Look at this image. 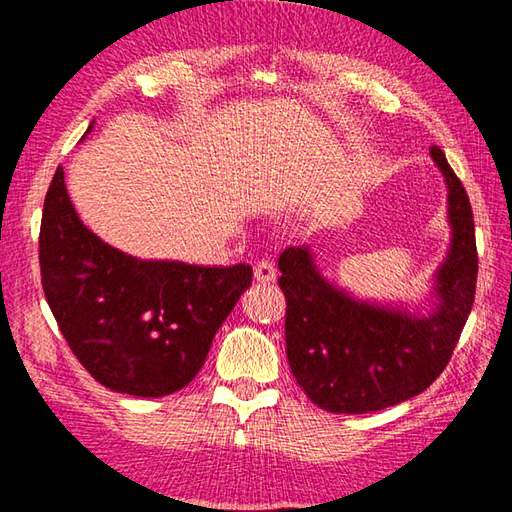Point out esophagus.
<instances>
[{
	"instance_id": "34e87169",
	"label": "esophagus",
	"mask_w": 512,
	"mask_h": 512,
	"mask_svg": "<svg viewBox=\"0 0 512 512\" xmlns=\"http://www.w3.org/2000/svg\"><path fill=\"white\" fill-rule=\"evenodd\" d=\"M277 277V270L273 259H259L255 264V279L262 281V284H268V281H275Z\"/></svg>"
}]
</instances>
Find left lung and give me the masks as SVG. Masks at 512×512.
<instances>
[{"label": "left lung", "instance_id": "8db88e82", "mask_svg": "<svg viewBox=\"0 0 512 512\" xmlns=\"http://www.w3.org/2000/svg\"><path fill=\"white\" fill-rule=\"evenodd\" d=\"M431 158L447 178L453 244L438 273L440 308L429 317L374 308L321 279L308 248L279 255L286 297V354L299 387L332 413L380 411L422 394L458 345L475 301L477 246L464 184L440 147Z\"/></svg>", "mask_w": 512, "mask_h": 512}]
</instances>
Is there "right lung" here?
<instances>
[{"mask_svg":"<svg viewBox=\"0 0 512 512\" xmlns=\"http://www.w3.org/2000/svg\"><path fill=\"white\" fill-rule=\"evenodd\" d=\"M41 286L72 354L94 380L158 398L189 385L253 268L140 262L76 217L54 171L39 231Z\"/></svg>","mask_w":512,"mask_h":512,"instance_id":"obj_1","label":"right lung"}]
</instances>
